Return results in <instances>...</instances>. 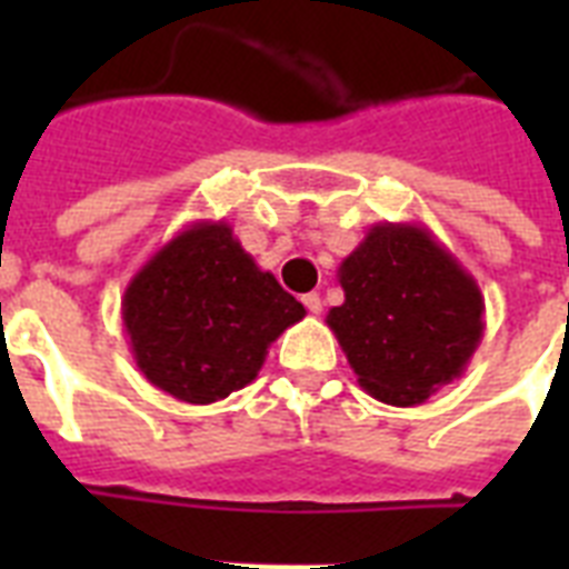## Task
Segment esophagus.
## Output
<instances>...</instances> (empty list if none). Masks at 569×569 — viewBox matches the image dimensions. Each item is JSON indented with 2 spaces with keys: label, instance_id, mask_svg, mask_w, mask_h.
I'll list each match as a JSON object with an SVG mask.
<instances>
[{
  "label": "esophagus",
  "instance_id": "1",
  "mask_svg": "<svg viewBox=\"0 0 569 569\" xmlns=\"http://www.w3.org/2000/svg\"><path fill=\"white\" fill-rule=\"evenodd\" d=\"M301 301H303V307H307V310L312 312V316H319V312H321V298H319V295H316V292L303 295Z\"/></svg>",
  "mask_w": 569,
  "mask_h": 569
}]
</instances>
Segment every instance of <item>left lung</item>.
Returning a JSON list of instances; mask_svg holds the SVG:
<instances>
[{"label":"left lung","mask_w":569,"mask_h":569,"mask_svg":"<svg viewBox=\"0 0 569 569\" xmlns=\"http://www.w3.org/2000/svg\"><path fill=\"white\" fill-rule=\"evenodd\" d=\"M346 301L328 328L357 383L396 407L467 372L485 337V295L422 223H375L337 271Z\"/></svg>","instance_id":"8db88e82"}]
</instances>
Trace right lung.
I'll return each mask as SVG.
<instances>
[{"instance_id":"1","label":"right lung","mask_w":569,"mask_h":569,"mask_svg":"<svg viewBox=\"0 0 569 569\" xmlns=\"http://www.w3.org/2000/svg\"><path fill=\"white\" fill-rule=\"evenodd\" d=\"M120 312L138 372L186 405L248 387L271 342L307 316L227 221H194L164 241L129 280Z\"/></svg>"}]
</instances>
